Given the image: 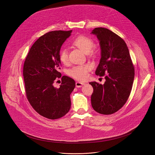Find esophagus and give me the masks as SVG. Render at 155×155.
<instances>
[{
	"instance_id": "esophagus-1",
	"label": "esophagus",
	"mask_w": 155,
	"mask_h": 155,
	"mask_svg": "<svg viewBox=\"0 0 155 155\" xmlns=\"http://www.w3.org/2000/svg\"><path fill=\"white\" fill-rule=\"evenodd\" d=\"M85 85V83H82V82H77L76 83V87L77 88H81V87H82V86H84V85Z\"/></svg>"
}]
</instances>
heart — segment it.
<instances>
[{
    "label": "heart",
    "mask_w": 155,
    "mask_h": 155,
    "mask_svg": "<svg viewBox=\"0 0 155 155\" xmlns=\"http://www.w3.org/2000/svg\"><path fill=\"white\" fill-rule=\"evenodd\" d=\"M72 44L80 49L85 54H88V52L94 54V50L92 49L94 46V42L90 38L87 36H79L77 37L72 41ZM59 59L64 64L68 63V57L67 49L63 48L60 51ZM91 68V66L89 64L74 67L68 71V74L77 80L84 81L87 78L88 72L90 70Z\"/></svg>",
    "instance_id": "b5f03b06"
}]
</instances>
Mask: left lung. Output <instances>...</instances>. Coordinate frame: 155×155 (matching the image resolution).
I'll use <instances>...</instances> for the list:
<instances>
[{
  "label": "left lung",
  "instance_id": "left-lung-1",
  "mask_svg": "<svg viewBox=\"0 0 155 155\" xmlns=\"http://www.w3.org/2000/svg\"><path fill=\"white\" fill-rule=\"evenodd\" d=\"M91 34L100 42L101 59L95 74L104 76L103 85L96 82L89 84L94 89L91 105L103 114H111L121 109L127 102L133 87L134 67L125 41L110 30L97 27Z\"/></svg>",
  "mask_w": 155,
  "mask_h": 155
}]
</instances>
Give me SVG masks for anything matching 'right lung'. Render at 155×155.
Masks as SVG:
<instances>
[{
	"label": "right lung",
	"mask_w": 155,
	"mask_h": 155,
	"mask_svg": "<svg viewBox=\"0 0 155 155\" xmlns=\"http://www.w3.org/2000/svg\"><path fill=\"white\" fill-rule=\"evenodd\" d=\"M70 31H52L40 37L31 47L24 61L23 76L27 98L39 114L49 119L66 115L70 109V94L75 87L74 81L61 78L60 88L54 87L60 78L61 46L71 35Z\"/></svg>",
	"instance_id": "right-lung-1"
}]
</instances>
